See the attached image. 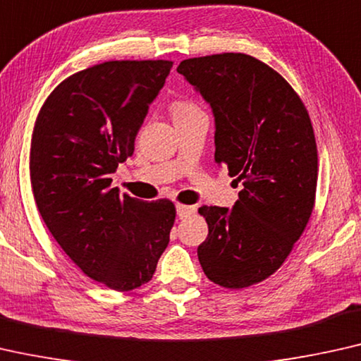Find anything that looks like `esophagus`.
Masks as SVG:
<instances>
[{
    "label": "esophagus",
    "instance_id": "esophagus-1",
    "mask_svg": "<svg viewBox=\"0 0 361 361\" xmlns=\"http://www.w3.org/2000/svg\"><path fill=\"white\" fill-rule=\"evenodd\" d=\"M196 212V207L192 206H186V204H181V202H178L176 204V214H178L180 219H185V217H190Z\"/></svg>",
    "mask_w": 361,
    "mask_h": 361
}]
</instances>
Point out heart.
I'll use <instances>...</instances> for the list:
<instances>
[{
    "label": "heart",
    "mask_w": 361,
    "mask_h": 361,
    "mask_svg": "<svg viewBox=\"0 0 361 361\" xmlns=\"http://www.w3.org/2000/svg\"><path fill=\"white\" fill-rule=\"evenodd\" d=\"M170 111H171V116H173V121H176V119L188 118V116H191V114L200 113L201 108H200V104L195 103V101L178 98L171 103Z\"/></svg>",
    "instance_id": "obj_1"
}]
</instances>
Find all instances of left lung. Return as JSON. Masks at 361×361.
Instances as JSON below:
<instances>
[{
	"instance_id": "1",
	"label": "left lung",
	"mask_w": 361,
	"mask_h": 361,
	"mask_svg": "<svg viewBox=\"0 0 361 361\" xmlns=\"http://www.w3.org/2000/svg\"><path fill=\"white\" fill-rule=\"evenodd\" d=\"M181 73L211 104L217 165L242 181L232 209L202 206L204 275L240 289L271 276L302 235L316 202L317 145L307 109L276 70L247 54L183 60Z\"/></svg>"
}]
</instances>
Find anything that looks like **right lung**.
I'll return each mask as SVG.
<instances>
[{"label": "right lung", "instance_id": "right-lung-1", "mask_svg": "<svg viewBox=\"0 0 361 361\" xmlns=\"http://www.w3.org/2000/svg\"><path fill=\"white\" fill-rule=\"evenodd\" d=\"M170 60H113L65 78L40 108L30 140L35 204L86 276L114 291L149 283L170 242V200L140 201L111 188L164 88Z\"/></svg>", "mask_w": 361, "mask_h": 361}]
</instances>
